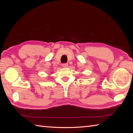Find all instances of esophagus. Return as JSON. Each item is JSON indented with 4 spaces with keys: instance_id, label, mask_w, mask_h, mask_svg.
<instances>
[{
    "instance_id": "esophagus-1",
    "label": "esophagus",
    "mask_w": 133,
    "mask_h": 133,
    "mask_svg": "<svg viewBox=\"0 0 133 133\" xmlns=\"http://www.w3.org/2000/svg\"><path fill=\"white\" fill-rule=\"evenodd\" d=\"M62 67H63V68H66V67H68V64L67 63H64L62 64Z\"/></svg>"
}]
</instances>
